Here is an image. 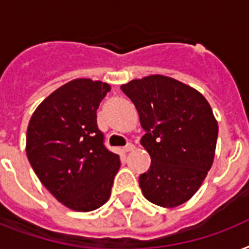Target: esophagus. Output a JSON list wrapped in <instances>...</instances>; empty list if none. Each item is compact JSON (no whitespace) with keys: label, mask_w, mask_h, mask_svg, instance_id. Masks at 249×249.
<instances>
[{"label":"esophagus","mask_w":249,"mask_h":249,"mask_svg":"<svg viewBox=\"0 0 249 249\" xmlns=\"http://www.w3.org/2000/svg\"><path fill=\"white\" fill-rule=\"evenodd\" d=\"M133 150H134V144L133 143H128L125 147H123V151L124 152H130L133 151Z\"/></svg>","instance_id":"esophagus-1"}]
</instances>
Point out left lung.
<instances>
[{
  "label": "left lung",
  "mask_w": 249,
  "mask_h": 249,
  "mask_svg": "<svg viewBox=\"0 0 249 249\" xmlns=\"http://www.w3.org/2000/svg\"><path fill=\"white\" fill-rule=\"evenodd\" d=\"M134 103L151 166L140 176L142 194L164 208L195 195L214 160L218 124L208 101L191 86L163 75L121 85Z\"/></svg>",
  "instance_id": "left-lung-1"
}]
</instances>
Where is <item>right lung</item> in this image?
Masks as SVG:
<instances>
[{"label":"right lung","mask_w":249,"mask_h":249,"mask_svg":"<svg viewBox=\"0 0 249 249\" xmlns=\"http://www.w3.org/2000/svg\"><path fill=\"white\" fill-rule=\"evenodd\" d=\"M108 84L76 79L45 98L27 129L25 151L53 196L76 212H90L109 199L120 158L103 144L97 109Z\"/></svg>","instance_id":"add662e5"}]
</instances>
